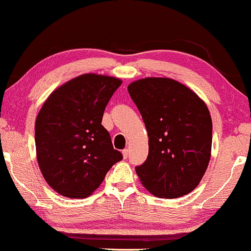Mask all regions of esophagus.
Masks as SVG:
<instances>
[{
	"instance_id": "esophagus-1",
	"label": "esophagus",
	"mask_w": 251,
	"mask_h": 251,
	"mask_svg": "<svg viewBox=\"0 0 251 251\" xmlns=\"http://www.w3.org/2000/svg\"><path fill=\"white\" fill-rule=\"evenodd\" d=\"M122 155H123V157H125V159H126V157L129 156V150H128V149L123 150V151H122Z\"/></svg>"
}]
</instances>
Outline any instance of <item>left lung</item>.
<instances>
[{"instance_id":"1","label":"left lung","mask_w":251,"mask_h":251,"mask_svg":"<svg viewBox=\"0 0 251 251\" xmlns=\"http://www.w3.org/2000/svg\"><path fill=\"white\" fill-rule=\"evenodd\" d=\"M128 91L149 135V156L136 168L140 183L157 198L191 193L211 156L212 121L205 102L169 77L140 78Z\"/></svg>"}]
</instances>
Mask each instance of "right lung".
Segmentation results:
<instances>
[{"instance_id": "right-lung-1", "label": "right lung", "mask_w": 251, "mask_h": 251, "mask_svg": "<svg viewBox=\"0 0 251 251\" xmlns=\"http://www.w3.org/2000/svg\"><path fill=\"white\" fill-rule=\"evenodd\" d=\"M121 83L107 75L82 74L43 102L35 121L36 159L44 179L63 197L91 195L122 160L101 126L106 105Z\"/></svg>"}]
</instances>
